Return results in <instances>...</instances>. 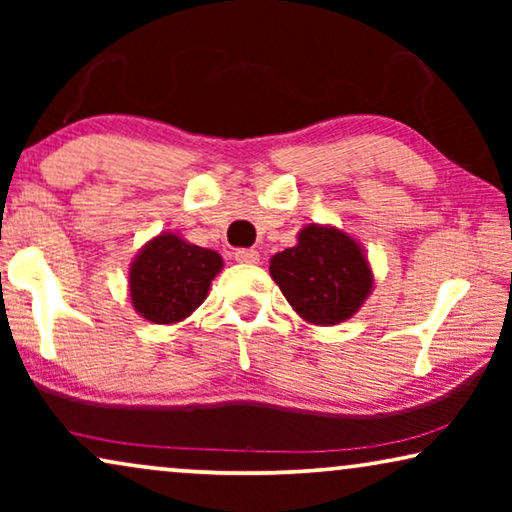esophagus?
I'll return each instance as SVG.
<instances>
[{"instance_id": "34e87169", "label": "esophagus", "mask_w": 512, "mask_h": 512, "mask_svg": "<svg viewBox=\"0 0 512 512\" xmlns=\"http://www.w3.org/2000/svg\"><path fill=\"white\" fill-rule=\"evenodd\" d=\"M235 261L237 263H258V251L256 249H247V247H240V249H235Z\"/></svg>"}]
</instances>
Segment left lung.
Instances as JSON below:
<instances>
[{
	"label": "left lung",
	"mask_w": 512,
	"mask_h": 512,
	"mask_svg": "<svg viewBox=\"0 0 512 512\" xmlns=\"http://www.w3.org/2000/svg\"><path fill=\"white\" fill-rule=\"evenodd\" d=\"M270 275L293 310L312 324H340L359 310L373 275L359 244L335 228L307 226L298 244L272 256Z\"/></svg>",
	"instance_id": "8db88e82"
}]
</instances>
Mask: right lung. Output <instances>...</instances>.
Returning <instances> with one entry per match:
<instances>
[{
  "mask_svg": "<svg viewBox=\"0 0 512 512\" xmlns=\"http://www.w3.org/2000/svg\"><path fill=\"white\" fill-rule=\"evenodd\" d=\"M221 256L177 235L151 240L130 268V298L144 319L174 324L188 317L221 270Z\"/></svg>",
  "mask_w": 512,
  "mask_h": 512,
  "instance_id": "add662e5",
  "label": "right lung"
}]
</instances>
